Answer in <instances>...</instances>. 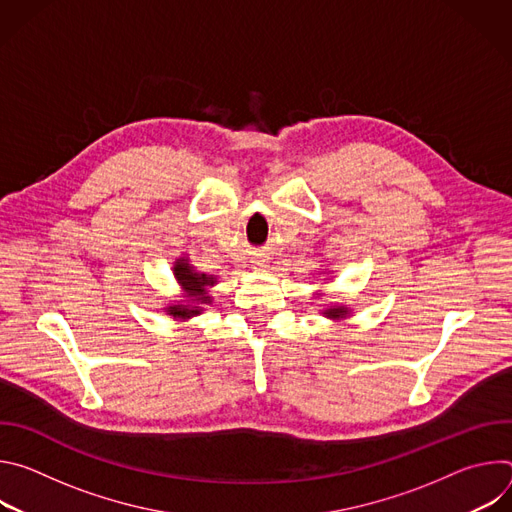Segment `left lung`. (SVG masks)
<instances>
[{"label":"left lung","instance_id":"8db88e82","mask_svg":"<svg viewBox=\"0 0 512 512\" xmlns=\"http://www.w3.org/2000/svg\"><path fill=\"white\" fill-rule=\"evenodd\" d=\"M344 314H346L344 308H330V310H326V316H328V318H342Z\"/></svg>","mask_w":512,"mask_h":512}]
</instances>
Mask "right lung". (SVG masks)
<instances>
[{
    "instance_id": "add662e5",
    "label": "right lung",
    "mask_w": 512,
    "mask_h": 512,
    "mask_svg": "<svg viewBox=\"0 0 512 512\" xmlns=\"http://www.w3.org/2000/svg\"><path fill=\"white\" fill-rule=\"evenodd\" d=\"M174 275L178 277L180 285L188 291V298H194L192 302H204L208 304L210 298L206 296V285H212L214 279L212 277H206L204 273H196L192 271V267L186 263V259H178L176 265H174ZM168 312L174 316V318H190V316H196L200 314V308H188V306H170Z\"/></svg>"
}]
</instances>
